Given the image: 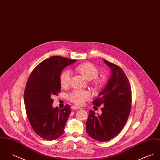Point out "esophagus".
<instances>
[{
    "instance_id": "1",
    "label": "esophagus",
    "mask_w": 160,
    "mask_h": 160,
    "mask_svg": "<svg viewBox=\"0 0 160 160\" xmlns=\"http://www.w3.org/2000/svg\"><path fill=\"white\" fill-rule=\"evenodd\" d=\"M71 108L72 109H73V110H78V109H80V108H82L81 107H79L75 106H72Z\"/></svg>"
}]
</instances>
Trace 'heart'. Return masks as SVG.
<instances>
[{"label": "heart", "instance_id": "heart-1", "mask_svg": "<svg viewBox=\"0 0 160 160\" xmlns=\"http://www.w3.org/2000/svg\"><path fill=\"white\" fill-rule=\"evenodd\" d=\"M76 69L86 79L92 80L93 86L98 89L101 88L105 84L104 78L98 77L99 75L98 69L91 63H84L78 65ZM71 79V72L69 70H64L59 76L60 85L62 88L69 86ZM69 99L77 106H82L91 98V93L87 90L75 89L68 95Z\"/></svg>", "mask_w": 160, "mask_h": 160}]
</instances>
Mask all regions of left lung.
Listing matches in <instances>:
<instances>
[{
	"instance_id": "left-lung-1",
	"label": "left lung",
	"mask_w": 160,
	"mask_h": 160,
	"mask_svg": "<svg viewBox=\"0 0 160 160\" xmlns=\"http://www.w3.org/2000/svg\"><path fill=\"white\" fill-rule=\"evenodd\" d=\"M112 70V75L105 88L92 101L96 106H102V114L96 115L89 110L86 122L87 132L99 142H106L120 132L126 124L132 102L131 88L126 74L118 66L104 59Z\"/></svg>"
}]
</instances>
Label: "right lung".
<instances>
[{
  "mask_svg": "<svg viewBox=\"0 0 160 160\" xmlns=\"http://www.w3.org/2000/svg\"><path fill=\"white\" fill-rule=\"evenodd\" d=\"M75 61L52 56L39 63L28 79L24 94L26 114L33 130L45 140L56 139L64 131L71 107L66 104L62 109L53 108L52 96L61 91V72Z\"/></svg>",
  "mask_w": 160,
  "mask_h": 160,
  "instance_id": "obj_1",
  "label": "right lung"
}]
</instances>
